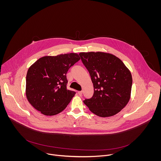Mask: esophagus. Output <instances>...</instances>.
Segmentation results:
<instances>
[{
	"label": "esophagus",
	"mask_w": 161,
	"mask_h": 161,
	"mask_svg": "<svg viewBox=\"0 0 161 161\" xmlns=\"http://www.w3.org/2000/svg\"><path fill=\"white\" fill-rule=\"evenodd\" d=\"M78 94H79L80 96H81V95H82V91H79V92H78Z\"/></svg>",
	"instance_id": "1"
}]
</instances>
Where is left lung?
Segmentation results:
<instances>
[{
    "label": "left lung",
    "mask_w": 161,
    "mask_h": 161,
    "mask_svg": "<svg viewBox=\"0 0 161 161\" xmlns=\"http://www.w3.org/2000/svg\"><path fill=\"white\" fill-rule=\"evenodd\" d=\"M79 55L89 72L94 88L92 98L84 103L98 116L117 114L130 99L133 80L130 70L110 53L98 51L80 53Z\"/></svg>",
    "instance_id": "obj_1"
}]
</instances>
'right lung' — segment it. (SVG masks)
<instances>
[{"instance_id":"add662e5","label":"right lung","mask_w":161,"mask_h":161,"mask_svg":"<svg viewBox=\"0 0 161 161\" xmlns=\"http://www.w3.org/2000/svg\"><path fill=\"white\" fill-rule=\"evenodd\" d=\"M77 53L46 56L38 59L28 70L26 96L30 103L46 116L63 111L75 92L68 90L66 74L80 60Z\"/></svg>"}]
</instances>
